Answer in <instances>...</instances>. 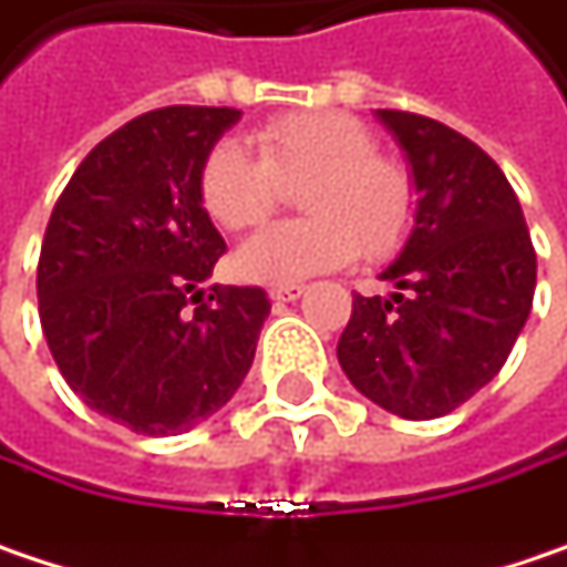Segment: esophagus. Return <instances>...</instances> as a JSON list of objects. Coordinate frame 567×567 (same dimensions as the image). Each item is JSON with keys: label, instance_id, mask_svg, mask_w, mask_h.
Listing matches in <instances>:
<instances>
[{"label": "esophagus", "instance_id": "obj_1", "mask_svg": "<svg viewBox=\"0 0 567 567\" xmlns=\"http://www.w3.org/2000/svg\"><path fill=\"white\" fill-rule=\"evenodd\" d=\"M303 293V284H280V287H270V300H274V303H293V300H300Z\"/></svg>", "mask_w": 567, "mask_h": 567}]
</instances>
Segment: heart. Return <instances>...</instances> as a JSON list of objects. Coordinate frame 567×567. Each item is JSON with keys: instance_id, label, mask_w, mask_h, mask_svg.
I'll return each mask as SVG.
<instances>
[{"instance_id": "b5f03b06", "label": "heart", "mask_w": 567, "mask_h": 567, "mask_svg": "<svg viewBox=\"0 0 567 567\" xmlns=\"http://www.w3.org/2000/svg\"><path fill=\"white\" fill-rule=\"evenodd\" d=\"M258 154L235 138L216 142L196 174L203 209L225 231H248L277 209L280 183L303 186L309 219L264 228L235 255L245 280L290 284L336 270L364 251L393 255L413 231L420 189L406 161L348 112H287L255 132Z\"/></svg>"}]
</instances>
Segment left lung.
Returning a JSON list of instances; mask_svg holds the SVG:
<instances>
[{"instance_id":"left-lung-1","label":"left lung","mask_w":567,"mask_h":567,"mask_svg":"<svg viewBox=\"0 0 567 567\" xmlns=\"http://www.w3.org/2000/svg\"><path fill=\"white\" fill-rule=\"evenodd\" d=\"M420 189L416 228L386 267L396 293L351 300L339 364L403 420L458 410L504 368L536 293V248L504 171L455 128L378 109Z\"/></svg>"}]
</instances>
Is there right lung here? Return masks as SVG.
<instances>
[{
    "mask_svg": "<svg viewBox=\"0 0 567 567\" xmlns=\"http://www.w3.org/2000/svg\"><path fill=\"white\" fill-rule=\"evenodd\" d=\"M238 109L164 105L102 138L63 186L38 258V316L63 381L142 435H177L241 386L270 300L206 287L225 255L199 203Z\"/></svg>",
    "mask_w": 567,
    "mask_h": 567,
    "instance_id": "obj_1",
    "label": "right lung"
}]
</instances>
